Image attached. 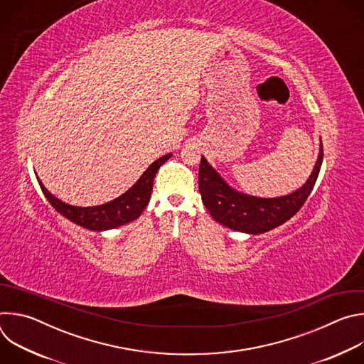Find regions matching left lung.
<instances>
[{"mask_svg":"<svg viewBox=\"0 0 364 364\" xmlns=\"http://www.w3.org/2000/svg\"><path fill=\"white\" fill-rule=\"evenodd\" d=\"M323 164V144L316 168L295 193L279 198H257L232 190L204 157L198 167V191L212 218L233 230L252 235L264 233L289 220L313 191Z\"/></svg>","mask_w":364,"mask_h":364,"instance_id":"8db88e82","label":"left lung"}]
</instances>
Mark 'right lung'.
Segmentation results:
<instances>
[{
    "mask_svg": "<svg viewBox=\"0 0 364 364\" xmlns=\"http://www.w3.org/2000/svg\"><path fill=\"white\" fill-rule=\"evenodd\" d=\"M170 157L171 154H167L164 157L159 159L157 161H154L145 170V173L139 177V180L121 197L107 204L95 205V207H76V205L68 204L59 200L58 197H55L43 186V183L38 178L37 180L48 203L53 205L60 215H63L65 218H68L69 220L75 222L79 226H83L89 230L100 232V230L114 229V228L127 225L141 216L142 210L146 207L151 197L154 177L157 174L159 168Z\"/></svg>",
    "mask_w": 364,
    "mask_h": 364,
    "instance_id": "1",
    "label": "right lung"
}]
</instances>
